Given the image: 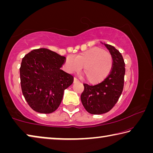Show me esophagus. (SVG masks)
Returning a JSON list of instances; mask_svg holds the SVG:
<instances>
[{"mask_svg":"<svg viewBox=\"0 0 153 153\" xmlns=\"http://www.w3.org/2000/svg\"><path fill=\"white\" fill-rule=\"evenodd\" d=\"M74 82H79V80L77 79L76 77H74Z\"/></svg>","mask_w":153,"mask_h":153,"instance_id":"34e87169","label":"esophagus"}]
</instances>
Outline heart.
<instances>
[{
  "mask_svg": "<svg viewBox=\"0 0 153 153\" xmlns=\"http://www.w3.org/2000/svg\"><path fill=\"white\" fill-rule=\"evenodd\" d=\"M65 67L73 73L81 70L88 82L92 84L102 82L108 76L113 67L112 55L100 47H92L78 54L76 58L67 56Z\"/></svg>",
  "mask_w": 153,
  "mask_h": 153,
  "instance_id": "1",
  "label": "heart"
}]
</instances>
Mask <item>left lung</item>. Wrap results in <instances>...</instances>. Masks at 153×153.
I'll list each match as a JSON object with an SVG mask.
<instances>
[{"instance_id": "left-lung-1", "label": "left lung", "mask_w": 153, "mask_h": 153, "mask_svg": "<svg viewBox=\"0 0 153 153\" xmlns=\"http://www.w3.org/2000/svg\"><path fill=\"white\" fill-rule=\"evenodd\" d=\"M113 57V67L108 76L100 84H84L81 101L88 112L93 115L107 113L117 103L122 93L125 63L121 54L114 46L104 44Z\"/></svg>"}]
</instances>
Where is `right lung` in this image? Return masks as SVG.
Wrapping results in <instances>:
<instances>
[{
    "label": "right lung",
    "instance_id": "1",
    "mask_svg": "<svg viewBox=\"0 0 153 153\" xmlns=\"http://www.w3.org/2000/svg\"><path fill=\"white\" fill-rule=\"evenodd\" d=\"M65 59L47 48L34 49L23 58L19 69L21 87L33 111L48 114L59 107L64 90L74 82L71 75L61 69Z\"/></svg>",
    "mask_w": 153,
    "mask_h": 153
}]
</instances>
